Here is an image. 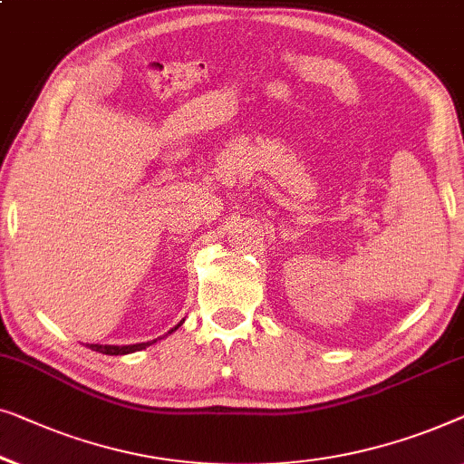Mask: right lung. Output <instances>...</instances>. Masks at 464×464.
I'll return each mask as SVG.
<instances>
[{
  "mask_svg": "<svg viewBox=\"0 0 464 464\" xmlns=\"http://www.w3.org/2000/svg\"><path fill=\"white\" fill-rule=\"evenodd\" d=\"M180 324H182V322H180ZM180 324H179V325H180ZM179 325H174V328L169 330V332H174L176 328H179ZM153 343H155V341H153ZM149 344H151V343L126 344V347H113V344H90V349L99 351V353H104V355H126V353H134V351L145 349V347H149Z\"/></svg>",
  "mask_w": 464,
  "mask_h": 464,
  "instance_id": "obj_1",
  "label": "right lung"
}]
</instances>
